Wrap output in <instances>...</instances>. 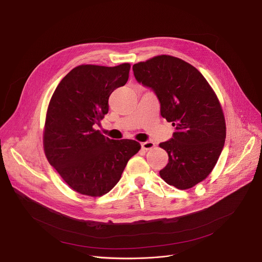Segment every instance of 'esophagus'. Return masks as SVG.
I'll return each mask as SVG.
<instances>
[{"mask_svg":"<svg viewBox=\"0 0 262 262\" xmlns=\"http://www.w3.org/2000/svg\"><path fill=\"white\" fill-rule=\"evenodd\" d=\"M141 146H142V148L144 150H149V149H151L155 146V143L151 142V141H146V142H143L141 144Z\"/></svg>","mask_w":262,"mask_h":262,"instance_id":"34e87169","label":"esophagus"}]
</instances>
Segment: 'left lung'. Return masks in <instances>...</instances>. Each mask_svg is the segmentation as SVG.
<instances>
[{
  "instance_id": "obj_1",
  "label": "left lung",
  "mask_w": 262,
  "mask_h": 262,
  "mask_svg": "<svg viewBox=\"0 0 262 262\" xmlns=\"http://www.w3.org/2000/svg\"><path fill=\"white\" fill-rule=\"evenodd\" d=\"M133 71L158 97L161 116L176 126L170 140L159 144L168 155L160 177L179 189L195 186L210 175L224 146L225 119L215 92L197 68L172 56L139 62Z\"/></svg>"
}]
</instances>
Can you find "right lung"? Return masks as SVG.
Instances as JSON below:
<instances>
[{
  "mask_svg": "<svg viewBox=\"0 0 262 262\" xmlns=\"http://www.w3.org/2000/svg\"><path fill=\"white\" fill-rule=\"evenodd\" d=\"M129 69V63L79 65L62 79L49 101L43 133L46 158L79 194L108 193L141 148L135 140H113L94 128L108 113L111 94L127 82Z\"/></svg>",
  "mask_w": 262,
  "mask_h": 262,
  "instance_id": "add662e5",
  "label": "right lung"
}]
</instances>
